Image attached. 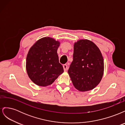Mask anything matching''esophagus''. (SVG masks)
<instances>
[{"instance_id":"1","label":"esophagus","mask_w":125,"mask_h":125,"mask_svg":"<svg viewBox=\"0 0 125 125\" xmlns=\"http://www.w3.org/2000/svg\"><path fill=\"white\" fill-rule=\"evenodd\" d=\"M63 70L65 71H66L68 69V66L67 65H63Z\"/></svg>"}]
</instances>
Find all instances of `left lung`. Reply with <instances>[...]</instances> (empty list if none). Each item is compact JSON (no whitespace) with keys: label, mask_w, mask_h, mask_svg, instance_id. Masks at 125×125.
<instances>
[{"label":"left lung","mask_w":125,"mask_h":125,"mask_svg":"<svg viewBox=\"0 0 125 125\" xmlns=\"http://www.w3.org/2000/svg\"><path fill=\"white\" fill-rule=\"evenodd\" d=\"M75 89L81 92L95 88L104 73V60L99 48L92 41L74 43L73 61L68 71Z\"/></svg>","instance_id":"8db88e82"}]
</instances>
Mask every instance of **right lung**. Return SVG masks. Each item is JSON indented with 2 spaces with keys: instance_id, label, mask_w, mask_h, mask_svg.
<instances>
[{
  "instance_id": "1",
  "label": "right lung",
  "mask_w": 125,
  "mask_h": 125,
  "mask_svg": "<svg viewBox=\"0 0 125 125\" xmlns=\"http://www.w3.org/2000/svg\"><path fill=\"white\" fill-rule=\"evenodd\" d=\"M59 45V41L45 37L30 48L26 57V69L30 79L36 85H51L63 73L57 52Z\"/></svg>"
}]
</instances>
